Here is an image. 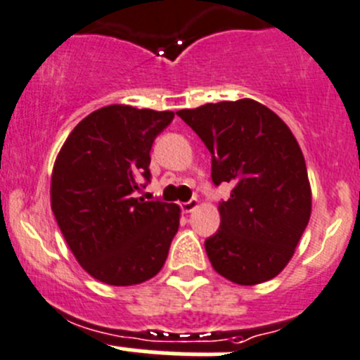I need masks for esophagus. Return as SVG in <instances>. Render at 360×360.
Returning a JSON list of instances; mask_svg holds the SVG:
<instances>
[{
	"label": "esophagus",
	"instance_id": "1",
	"mask_svg": "<svg viewBox=\"0 0 360 360\" xmlns=\"http://www.w3.org/2000/svg\"><path fill=\"white\" fill-rule=\"evenodd\" d=\"M198 205H199V201L195 198H192V199H188L187 202H181V210H184L185 213H191V212H194L195 208H198Z\"/></svg>",
	"mask_w": 360,
	"mask_h": 360
}]
</instances>
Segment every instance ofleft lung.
I'll return each instance as SVG.
<instances>
[{
  "label": "left lung",
  "mask_w": 360,
  "mask_h": 360,
  "mask_svg": "<svg viewBox=\"0 0 360 360\" xmlns=\"http://www.w3.org/2000/svg\"><path fill=\"white\" fill-rule=\"evenodd\" d=\"M176 115L212 154V180L233 185L219 202L220 227L205 241L213 269L238 285L275 278L294 255L311 213L300 143L254 99L208 103Z\"/></svg>",
  "instance_id": "1"
}]
</instances>
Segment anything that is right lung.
Instances as JSON below:
<instances>
[{
  "label": "right lung",
  "mask_w": 360,
  "mask_h": 360,
  "mask_svg": "<svg viewBox=\"0 0 360 360\" xmlns=\"http://www.w3.org/2000/svg\"><path fill=\"white\" fill-rule=\"evenodd\" d=\"M173 117L105 106L77 124L56 159L52 212L78 264L99 282L136 285L165 266L180 208L145 201L136 191L140 179L150 181L152 143Z\"/></svg>",
  "instance_id": "1"
}]
</instances>
